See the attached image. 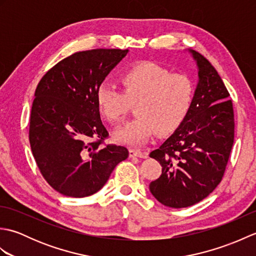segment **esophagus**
<instances>
[{"mask_svg": "<svg viewBox=\"0 0 256 256\" xmlns=\"http://www.w3.org/2000/svg\"><path fill=\"white\" fill-rule=\"evenodd\" d=\"M130 157H140V158H148V153L136 148H130Z\"/></svg>", "mask_w": 256, "mask_h": 256, "instance_id": "34e87169", "label": "esophagus"}]
</instances>
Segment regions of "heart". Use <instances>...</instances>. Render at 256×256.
<instances>
[{
    "label": "heart",
    "instance_id": "heart-1",
    "mask_svg": "<svg viewBox=\"0 0 256 256\" xmlns=\"http://www.w3.org/2000/svg\"><path fill=\"white\" fill-rule=\"evenodd\" d=\"M122 90L104 81L96 91V104L111 124H118L135 104L136 118L114 132L118 142L142 145L155 132L167 134L179 126L192 106V80L187 74H170L152 62H142L121 74Z\"/></svg>",
    "mask_w": 256,
    "mask_h": 256
}]
</instances>
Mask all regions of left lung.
Segmentation results:
<instances>
[{
    "label": "left lung",
    "mask_w": 256,
    "mask_h": 256,
    "mask_svg": "<svg viewBox=\"0 0 256 256\" xmlns=\"http://www.w3.org/2000/svg\"><path fill=\"white\" fill-rule=\"evenodd\" d=\"M199 81L180 125L150 157L160 162L162 175L150 184L152 194L164 206L186 208L214 192L222 180L234 142L232 100L214 67L201 54Z\"/></svg>",
    "instance_id": "left-lung-1"
}]
</instances>
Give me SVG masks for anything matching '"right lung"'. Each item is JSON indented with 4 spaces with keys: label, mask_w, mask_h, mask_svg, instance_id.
Segmentation results:
<instances>
[{
    "label": "right lung",
    "mask_w": 256,
    "mask_h": 256,
    "mask_svg": "<svg viewBox=\"0 0 256 256\" xmlns=\"http://www.w3.org/2000/svg\"><path fill=\"white\" fill-rule=\"evenodd\" d=\"M128 52L100 48L74 52L48 70L37 84L30 148L42 177L59 194L74 198L96 194L128 157L123 146H102L108 133L96 99L98 86Z\"/></svg>",
    "instance_id": "right-lung-1"
}]
</instances>
